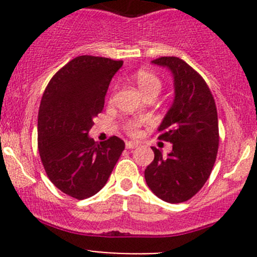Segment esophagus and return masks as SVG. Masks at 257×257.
Wrapping results in <instances>:
<instances>
[{
  "label": "esophagus",
  "instance_id": "1",
  "mask_svg": "<svg viewBox=\"0 0 257 257\" xmlns=\"http://www.w3.org/2000/svg\"><path fill=\"white\" fill-rule=\"evenodd\" d=\"M138 143H136V142H126L125 143V148L126 149H134V148L138 147Z\"/></svg>",
  "mask_w": 257,
  "mask_h": 257
}]
</instances>
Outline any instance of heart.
Instances as JSON below:
<instances>
[{
  "label": "heart",
  "mask_w": 257,
  "mask_h": 257,
  "mask_svg": "<svg viewBox=\"0 0 257 257\" xmlns=\"http://www.w3.org/2000/svg\"><path fill=\"white\" fill-rule=\"evenodd\" d=\"M134 80V83L137 84V87L139 88V90L142 92V94L144 97L149 94H157L162 90V80H160L159 77L154 73V72L149 71V69H138L136 73L132 77ZM139 126H141V121L138 120H126L125 123L123 124V129L126 134L134 137L138 136L139 133Z\"/></svg>",
  "instance_id": "heart-1"
}]
</instances>
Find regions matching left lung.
<instances>
[{"label": "left lung", "mask_w": 257, "mask_h": 257, "mask_svg": "<svg viewBox=\"0 0 257 257\" xmlns=\"http://www.w3.org/2000/svg\"><path fill=\"white\" fill-rule=\"evenodd\" d=\"M154 64L174 76L175 99L159 126L158 139L173 144L168 157L152 147L154 160L144 172L150 190L167 203H184L206 183L219 149L217 110L203 77L178 57H159Z\"/></svg>", "instance_id": "8db88e82"}]
</instances>
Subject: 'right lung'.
<instances>
[{
  "mask_svg": "<svg viewBox=\"0 0 257 257\" xmlns=\"http://www.w3.org/2000/svg\"><path fill=\"white\" fill-rule=\"evenodd\" d=\"M121 66L123 61L105 57H76L52 77L42 95L37 125L41 162L49 180L78 200L105 185L125 147L115 136L102 143L88 137Z\"/></svg>",
  "mask_w": 257,
  "mask_h": 257,
  "instance_id": "obj_1",
  "label": "right lung"
}]
</instances>
